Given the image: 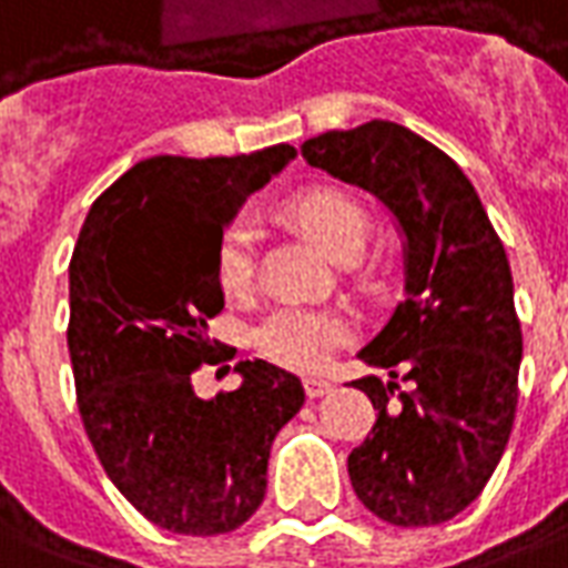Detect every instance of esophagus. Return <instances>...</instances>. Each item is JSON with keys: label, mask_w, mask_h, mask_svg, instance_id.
I'll use <instances>...</instances> for the list:
<instances>
[{"label": "esophagus", "mask_w": 568, "mask_h": 568, "mask_svg": "<svg viewBox=\"0 0 568 568\" xmlns=\"http://www.w3.org/2000/svg\"><path fill=\"white\" fill-rule=\"evenodd\" d=\"M304 390L311 399H320V396L332 394V381L325 378H304Z\"/></svg>", "instance_id": "esophagus-1"}]
</instances>
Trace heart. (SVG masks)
I'll return each instance as SVG.
<instances>
[{
    "instance_id": "obj_1",
    "label": "heart",
    "mask_w": 568,
    "mask_h": 568,
    "mask_svg": "<svg viewBox=\"0 0 568 568\" xmlns=\"http://www.w3.org/2000/svg\"><path fill=\"white\" fill-rule=\"evenodd\" d=\"M288 212L332 257H353L368 233L363 202L335 187H313L288 202ZM255 227L248 217H236L217 245V285L224 295H245L255 280ZM353 335L351 316L338 307L283 304L255 325V347L267 359L295 372L323 368L332 353Z\"/></svg>"
}]
</instances>
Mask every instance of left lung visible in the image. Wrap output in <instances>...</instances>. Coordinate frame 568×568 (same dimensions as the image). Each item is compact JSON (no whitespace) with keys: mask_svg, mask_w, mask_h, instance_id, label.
Here are the masks:
<instances>
[{"mask_svg":"<svg viewBox=\"0 0 568 568\" xmlns=\"http://www.w3.org/2000/svg\"><path fill=\"white\" fill-rule=\"evenodd\" d=\"M301 156L384 202L403 233L406 297L359 351L387 378L353 381L378 408L347 458L353 491L384 523H446L486 489L517 415L523 332L505 245L467 174L406 125L325 132Z\"/></svg>","mask_w":568,"mask_h":568,"instance_id":"1","label":"left lung"}]
</instances>
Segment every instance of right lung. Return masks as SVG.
Wrapping results in <instances>:
<instances>
[{"mask_svg":"<svg viewBox=\"0 0 568 568\" xmlns=\"http://www.w3.org/2000/svg\"><path fill=\"white\" fill-rule=\"evenodd\" d=\"M288 160V144L153 156L79 230L67 325L79 415L113 486L169 532L240 529L264 501L273 439L304 406L301 381L264 359H243L230 394L193 390V372L221 363L209 320L224 311V227Z\"/></svg>","mask_w":568,"mask_h":568,"instance_id":"add662e5","label":"right lung"}]
</instances>
